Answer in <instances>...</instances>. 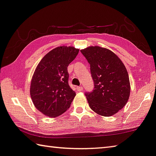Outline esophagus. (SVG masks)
<instances>
[{
	"instance_id": "1",
	"label": "esophagus",
	"mask_w": 156,
	"mask_h": 156,
	"mask_svg": "<svg viewBox=\"0 0 156 156\" xmlns=\"http://www.w3.org/2000/svg\"><path fill=\"white\" fill-rule=\"evenodd\" d=\"M76 89H77V90L78 91H83V87H76Z\"/></svg>"
}]
</instances>
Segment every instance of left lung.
<instances>
[{
	"label": "left lung",
	"mask_w": 156,
	"mask_h": 156,
	"mask_svg": "<svg viewBox=\"0 0 156 156\" xmlns=\"http://www.w3.org/2000/svg\"><path fill=\"white\" fill-rule=\"evenodd\" d=\"M90 65L94 88L85 96L91 109L112 116L125 106L130 95L128 72L121 60L109 49L95 46L81 50Z\"/></svg>",
	"instance_id": "obj_1"
}]
</instances>
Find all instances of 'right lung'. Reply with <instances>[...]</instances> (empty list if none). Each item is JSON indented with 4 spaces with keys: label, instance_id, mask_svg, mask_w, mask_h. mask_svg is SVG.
I'll use <instances>...</instances> for the list:
<instances>
[{
    "label": "right lung",
    "instance_id": "right-lung-1",
    "mask_svg": "<svg viewBox=\"0 0 156 156\" xmlns=\"http://www.w3.org/2000/svg\"><path fill=\"white\" fill-rule=\"evenodd\" d=\"M78 52L73 47H58L47 53L36 67L30 95L34 106L45 115L57 117L70 107L76 93L69 85L67 67Z\"/></svg>",
    "mask_w": 156,
    "mask_h": 156
}]
</instances>
